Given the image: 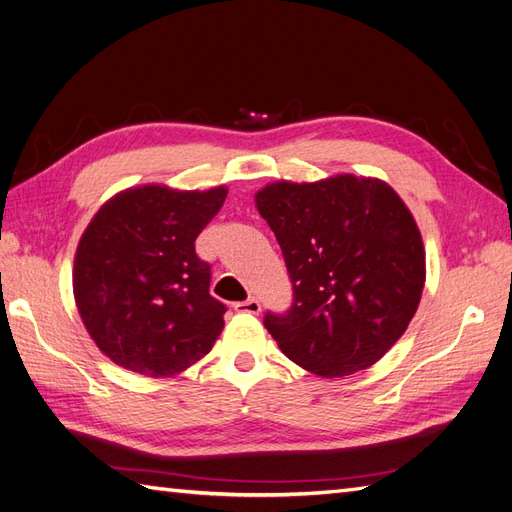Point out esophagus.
<instances>
[{"label":"esophagus","instance_id":"1","mask_svg":"<svg viewBox=\"0 0 512 512\" xmlns=\"http://www.w3.org/2000/svg\"><path fill=\"white\" fill-rule=\"evenodd\" d=\"M238 313H251V315H257L261 311V304L257 298H246L244 302H236V306H233Z\"/></svg>","mask_w":512,"mask_h":512}]
</instances>
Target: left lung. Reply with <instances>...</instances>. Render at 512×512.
Wrapping results in <instances>:
<instances>
[{"label": "left lung", "instance_id": "8db88e82", "mask_svg": "<svg viewBox=\"0 0 512 512\" xmlns=\"http://www.w3.org/2000/svg\"><path fill=\"white\" fill-rule=\"evenodd\" d=\"M255 206L294 283L289 313L264 319L281 352L328 379L373 367L410 326L427 279L405 201L384 180L337 173L266 184Z\"/></svg>", "mask_w": 512, "mask_h": 512}]
</instances>
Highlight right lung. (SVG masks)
<instances>
[{"instance_id": "1", "label": "right lung", "mask_w": 512, "mask_h": 512, "mask_svg": "<svg viewBox=\"0 0 512 512\" xmlns=\"http://www.w3.org/2000/svg\"><path fill=\"white\" fill-rule=\"evenodd\" d=\"M225 197L227 186H133L102 203L85 227L72 294L87 334L118 367L180 375L223 332L225 304L210 296V266L195 240Z\"/></svg>"}]
</instances>
